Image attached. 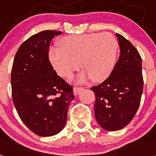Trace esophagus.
I'll list each match as a JSON object with an SVG mask.
<instances>
[{
	"instance_id": "esophagus-1",
	"label": "esophagus",
	"mask_w": 156,
	"mask_h": 156,
	"mask_svg": "<svg viewBox=\"0 0 156 156\" xmlns=\"http://www.w3.org/2000/svg\"><path fill=\"white\" fill-rule=\"evenodd\" d=\"M81 90H82V88L81 87H75L73 88V94L75 95H77L81 91Z\"/></svg>"
}]
</instances>
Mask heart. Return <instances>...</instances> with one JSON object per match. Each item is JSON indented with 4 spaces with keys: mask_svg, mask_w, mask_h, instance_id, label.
Segmentation results:
<instances>
[{
    "mask_svg": "<svg viewBox=\"0 0 156 156\" xmlns=\"http://www.w3.org/2000/svg\"><path fill=\"white\" fill-rule=\"evenodd\" d=\"M61 48H51L49 60L59 76L67 77L80 66L85 73L77 77L84 82L88 76L96 83L105 80L116 63L118 44L108 33L81 34L65 37L59 41Z\"/></svg>",
    "mask_w": 156,
    "mask_h": 156,
    "instance_id": "heart-1",
    "label": "heart"
}]
</instances>
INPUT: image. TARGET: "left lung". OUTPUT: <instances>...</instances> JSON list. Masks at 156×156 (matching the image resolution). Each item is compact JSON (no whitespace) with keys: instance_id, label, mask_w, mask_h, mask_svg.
<instances>
[{"instance_id":"1","label":"left lung","mask_w":156,"mask_h":156,"mask_svg":"<svg viewBox=\"0 0 156 156\" xmlns=\"http://www.w3.org/2000/svg\"><path fill=\"white\" fill-rule=\"evenodd\" d=\"M120 56L102 83L91 87L95 94L94 115L101 127L115 131L129 124L140 105L143 91L142 60L131 43L116 34Z\"/></svg>"}]
</instances>
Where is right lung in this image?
<instances>
[{"label": "right lung", "instance_id": "1", "mask_svg": "<svg viewBox=\"0 0 156 156\" xmlns=\"http://www.w3.org/2000/svg\"><path fill=\"white\" fill-rule=\"evenodd\" d=\"M62 32L44 30L17 51L12 69V99L20 119L36 134L53 136L64 128L73 87L58 76L48 58L50 42Z\"/></svg>", "mask_w": 156, "mask_h": 156}]
</instances>
